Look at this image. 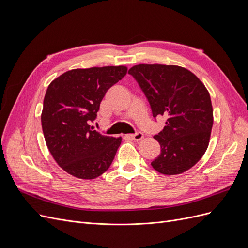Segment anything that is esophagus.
<instances>
[{"mask_svg":"<svg viewBox=\"0 0 248 248\" xmlns=\"http://www.w3.org/2000/svg\"><path fill=\"white\" fill-rule=\"evenodd\" d=\"M128 138H130V139H132V140H142V138H144V134H142L141 132H137V133H133V134H128V136H127Z\"/></svg>","mask_w":248,"mask_h":248,"instance_id":"esophagus-1","label":"esophagus"}]
</instances>
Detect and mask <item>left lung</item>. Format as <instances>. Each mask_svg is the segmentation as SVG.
<instances>
[{
    "instance_id": "8db88e82",
    "label": "left lung",
    "mask_w": 248,
    "mask_h": 248,
    "mask_svg": "<svg viewBox=\"0 0 248 248\" xmlns=\"http://www.w3.org/2000/svg\"><path fill=\"white\" fill-rule=\"evenodd\" d=\"M128 73L145 93L153 117L168 118L154 137L161 152L151 166L169 176L191 169L205 154L213 126L207 88L196 74L177 65L139 64Z\"/></svg>"
}]
</instances>
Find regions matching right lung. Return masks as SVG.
Listing matches in <instances>:
<instances>
[{"instance_id": "right-lung-1", "label": "right lung", "mask_w": 248, "mask_h": 248, "mask_svg": "<svg viewBox=\"0 0 248 248\" xmlns=\"http://www.w3.org/2000/svg\"><path fill=\"white\" fill-rule=\"evenodd\" d=\"M126 73L123 65L78 68L49 84L41 114L44 139L56 162L71 176L95 179L114 160L122 138L102 136L89 123L108 90Z\"/></svg>"}]
</instances>
